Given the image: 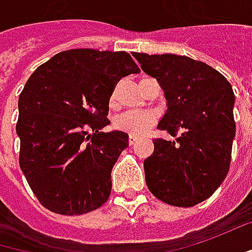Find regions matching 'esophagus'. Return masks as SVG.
Instances as JSON below:
<instances>
[{"label": "esophagus", "mask_w": 252, "mask_h": 252, "mask_svg": "<svg viewBox=\"0 0 252 252\" xmlns=\"http://www.w3.org/2000/svg\"><path fill=\"white\" fill-rule=\"evenodd\" d=\"M128 141H129V144H131V145H134L135 142H138V137L131 134V135H129V138H128Z\"/></svg>", "instance_id": "1"}]
</instances>
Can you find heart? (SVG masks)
I'll return each instance as SVG.
<instances>
[{
    "mask_svg": "<svg viewBox=\"0 0 252 252\" xmlns=\"http://www.w3.org/2000/svg\"><path fill=\"white\" fill-rule=\"evenodd\" d=\"M157 123V114L150 110H132L115 118L114 126L117 129L132 135H141L148 132Z\"/></svg>",
    "mask_w": 252,
    "mask_h": 252,
    "instance_id": "obj_1",
    "label": "heart"
}]
</instances>
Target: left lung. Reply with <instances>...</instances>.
Masks as SVG:
<instances>
[{
    "instance_id": "1",
    "label": "left lung",
    "mask_w": 252,
    "mask_h": 252,
    "mask_svg": "<svg viewBox=\"0 0 252 252\" xmlns=\"http://www.w3.org/2000/svg\"><path fill=\"white\" fill-rule=\"evenodd\" d=\"M132 55L164 91L167 110L158 128L170 134L183 129L175 141L154 140V153L144 161L147 187L170 205H197L228 174L235 138L232 87L217 69L189 57Z\"/></svg>"
}]
</instances>
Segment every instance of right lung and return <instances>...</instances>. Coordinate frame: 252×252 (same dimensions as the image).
<instances>
[{"instance_id":"obj_1","label":"right lung","mask_w":252,"mask_h":252,"mask_svg":"<svg viewBox=\"0 0 252 252\" xmlns=\"http://www.w3.org/2000/svg\"><path fill=\"white\" fill-rule=\"evenodd\" d=\"M140 72L126 51L58 52L31 74L18 98L20 167L38 201L52 213L81 215L111 194V171L128 134L110 124L114 85Z\"/></svg>"}]
</instances>
